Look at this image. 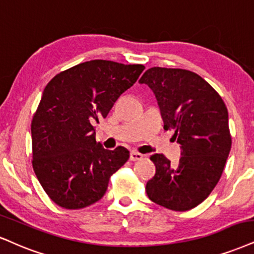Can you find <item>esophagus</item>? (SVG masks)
Listing matches in <instances>:
<instances>
[{
  "label": "esophagus",
  "mask_w": 254,
  "mask_h": 254,
  "mask_svg": "<svg viewBox=\"0 0 254 254\" xmlns=\"http://www.w3.org/2000/svg\"><path fill=\"white\" fill-rule=\"evenodd\" d=\"M129 159L132 161H137V160H142L143 159V154L139 152H130V155H129Z\"/></svg>",
  "instance_id": "esophagus-1"
}]
</instances>
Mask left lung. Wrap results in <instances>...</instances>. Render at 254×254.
Wrapping results in <instances>:
<instances>
[{
    "label": "left lung",
    "mask_w": 254,
    "mask_h": 254,
    "mask_svg": "<svg viewBox=\"0 0 254 254\" xmlns=\"http://www.w3.org/2000/svg\"><path fill=\"white\" fill-rule=\"evenodd\" d=\"M140 83L154 93L165 130H173L180 145L179 164L154 154L155 174L146 192L153 202L172 211H189L217 186L232 145L228 112L213 87L193 71L153 67Z\"/></svg>",
    "instance_id": "left-lung-1"
}]
</instances>
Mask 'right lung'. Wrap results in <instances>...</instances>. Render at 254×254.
<instances>
[{
  "label": "right lung",
  "instance_id": "add662e5",
  "mask_svg": "<svg viewBox=\"0 0 254 254\" xmlns=\"http://www.w3.org/2000/svg\"><path fill=\"white\" fill-rule=\"evenodd\" d=\"M143 69L92 60L61 71L46 86L31 121L33 168L56 205L79 209L99 201L111 175L126 164L128 149L103 148L93 125L107 117Z\"/></svg>",
  "mask_w": 254,
  "mask_h": 254
}]
</instances>
